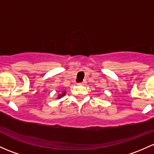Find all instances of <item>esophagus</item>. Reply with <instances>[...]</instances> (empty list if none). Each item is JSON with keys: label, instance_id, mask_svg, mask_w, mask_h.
<instances>
[{"label": "esophagus", "instance_id": "1", "mask_svg": "<svg viewBox=\"0 0 154 154\" xmlns=\"http://www.w3.org/2000/svg\"><path fill=\"white\" fill-rule=\"evenodd\" d=\"M85 84H86V83H85V82L83 81V82H79L78 85H85Z\"/></svg>", "mask_w": 154, "mask_h": 154}]
</instances>
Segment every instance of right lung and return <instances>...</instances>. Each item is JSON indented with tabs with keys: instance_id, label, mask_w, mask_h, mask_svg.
Wrapping results in <instances>:
<instances>
[{
	"instance_id": "1",
	"label": "right lung",
	"mask_w": 154,
	"mask_h": 154,
	"mask_svg": "<svg viewBox=\"0 0 154 154\" xmlns=\"http://www.w3.org/2000/svg\"><path fill=\"white\" fill-rule=\"evenodd\" d=\"M65 94H66V91H63V92L62 94H60L58 95V97H57V99H60V98H61V97H62L63 96H64V95H65Z\"/></svg>"
}]
</instances>
